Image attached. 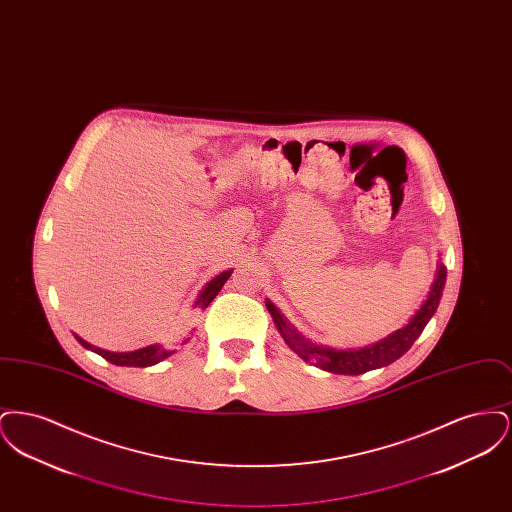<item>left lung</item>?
<instances>
[{
  "mask_svg": "<svg viewBox=\"0 0 512 512\" xmlns=\"http://www.w3.org/2000/svg\"><path fill=\"white\" fill-rule=\"evenodd\" d=\"M445 278H447V270L443 265H438V276L432 284L430 295L420 307V311H416V315L411 318V322L405 328L393 332L386 340L378 341L363 349H353V351H336V349H326V347H318L315 343H309L293 330L292 326L286 322V318L280 315V311L270 301H267V309L284 341L303 361H309L313 365L320 366L322 370H328L334 374H363L372 368L390 365L411 349V345L422 334L428 320L434 317L438 309Z\"/></svg>",
  "mask_w": 512,
  "mask_h": 512,
  "instance_id": "8db88e82",
  "label": "left lung"
}]
</instances>
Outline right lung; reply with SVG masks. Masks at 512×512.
<instances>
[{
  "label": "right lung",
  "mask_w": 512,
  "mask_h": 512,
  "mask_svg": "<svg viewBox=\"0 0 512 512\" xmlns=\"http://www.w3.org/2000/svg\"><path fill=\"white\" fill-rule=\"evenodd\" d=\"M230 274H232V270H226V272L219 274L217 278H213V280L203 288V292L199 293V297H197V303H195V305H199L201 309L209 307V303L217 297V293H219L220 288L224 286V282L230 278ZM74 338L78 340V343H82L86 349L96 351L98 355H101L103 359H107V361H109V363H113V365L153 366L157 365L159 361L167 359V357L171 355V351H165V349H161L159 345H149V347L138 349V351H130V353H111V351H105V349H99V347L90 345L88 341H84L82 338H78V336H74Z\"/></svg>",
  "instance_id": "add662e5"
}]
</instances>
